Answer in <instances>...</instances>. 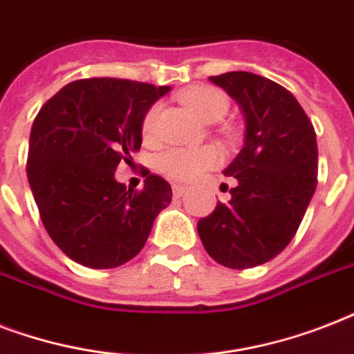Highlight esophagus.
<instances>
[{
  "label": "esophagus",
  "instance_id": "1",
  "mask_svg": "<svg viewBox=\"0 0 354 354\" xmlns=\"http://www.w3.org/2000/svg\"><path fill=\"white\" fill-rule=\"evenodd\" d=\"M172 193H174V196H182V194L185 193V187L180 185V183H174V185H172Z\"/></svg>",
  "mask_w": 354,
  "mask_h": 354
}]
</instances>
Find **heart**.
<instances>
[{"label": "heart", "mask_w": 354, "mask_h": 354, "mask_svg": "<svg viewBox=\"0 0 354 354\" xmlns=\"http://www.w3.org/2000/svg\"><path fill=\"white\" fill-rule=\"evenodd\" d=\"M182 102L204 122L221 121L230 110V99L226 93L216 90L213 86H194L183 91ZM161 106L154 104L143 118V136L152 139L158 130ZM221 161V156L213 147H200V149H172L160 156L158 167L165 176L176 182H191L198 178L207 169H213Z\"/></svg>", "instance_id": "b5f03b06"}]
</instances>
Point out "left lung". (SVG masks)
Instances as JSON below:
<instances>
[{
	"label": "left lung",
	"instance_id": "obj_1",
	"mask_svg": "<svg viewBox=\"0 0 354 354\" xmlns=\"http://www.w3.org/2000/svg\"><path fill=\"white\" fill-rule=\"evenodd\" d=\"M241 106L246 139L224 174L236 185L227 204L198 221L205 252L227 268L268 263L294 239L318 185V143L290 91L248 71L209 77Z\"/></svg>",
	"mask_w": 354,
	"mask_h": 354
}]
</instances>
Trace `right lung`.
I'll list each match as a JSON object with an SVG mask.
<instances>
[{
  "mask_svg": "<svg viewBox=\"0 0 354 354\" xmlns=\"http://www.w3.org/2000/svg\"><path fill=\"white\" fill-rule=\"evenodd\" d=\"M169 90L104 77L75 80L36 115L27 178L44 227L75 263L95 270L128 263L171 204V185L158 174H147L139 191L113 176L119 161L141 149L145 113Z\"/></svg>",
  "mask_w": 354,
  "mask_h": 354,
  "instance_id": "1",
  "label": "right lung"
}]
</instances>
